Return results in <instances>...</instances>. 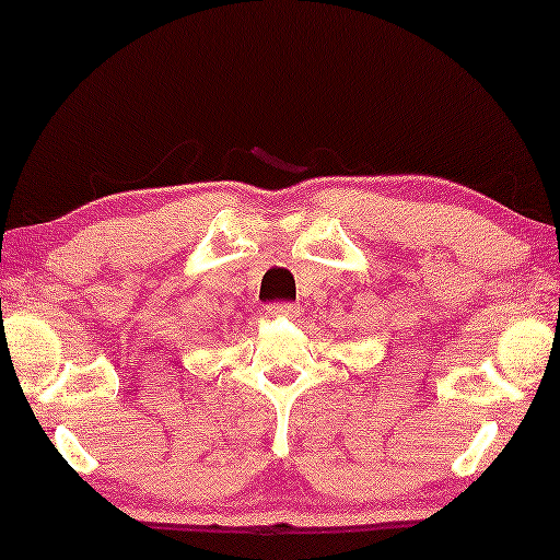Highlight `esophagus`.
<instances>
[{"label": "esophagus", "mask_w": 560, "mask_h": 560, "mask_svg": "<svg viewBox=\"0 0 560 560\" xmlns=\"http://www.w3.org/2000/svg\"><path fill=\"white\" fill-rule=\"evenodd\" d=\"M296 304H269L266 306V317H296Z\"/></svg>", "instance_id": "obj_1"}]
</instances>
